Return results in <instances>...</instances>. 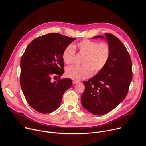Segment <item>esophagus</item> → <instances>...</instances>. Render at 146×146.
Here are the masks:
<instances>
[{
    "instance_id": "obj_1",
    "label": "esophagus",
    "mask_w": 146,
    "mask_h": 146,
    "mask_svg": "<svg viewBox=\"0 0 146 146\" xmlns=\"http://www.w3.org/2000/svg\"><path fill=\"white\" fill-rule=\"evenodd\" d=\"M78 82V81H76V80H73V84H74V85L77 84Z\"/></svg>"
}]
</instances>
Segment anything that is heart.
<instances>
[{
    "instance_id": "b5f03b06",
    "label": "heart",
    "mask_w": 146,
    "mask_h": 146,
    "mask_svg": "<svg viewBox=\"0 0 146 146\" xmlns=\"http://www.w3.org/2000/svg\"><path fill=\"white\" fill-rule=\"evenodd\" d=\"M77 47L79 52L84 55L82 66H71L65 70L66 76L74 80H82L90 77L93 73L103 69L108 63L110 55V48L106 43H100L89 40H84L76 46H68L62 52V58L66 64L73 62L75 50Z\"/></svg>"
}]
</instances>
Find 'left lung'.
I'll list each match as a JSON object with an SVG mask.
<instances>
[{
    "instance_id": "obj_1",
    "label": "left lung",
    "mask_w": 146,
    "mask_h": 146,
    "mask_svg": "<svg viewBox=\"0 0 146 146\" xmlns=\"http://www.w3.org/2000/svg\"><path fill=\"white\" fill-rule=\"evenodd\" d=\"M92 38L106 39L110 48L108 63L95 76L84 81L81 104L92 114L102 115L114 109L125 98L132 79V61L128 52L115 36L105 33Z\"/></svg>"
}]
</instances>
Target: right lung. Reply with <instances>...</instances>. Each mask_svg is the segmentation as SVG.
Returning a JSON list of instances; mask_svg holds the SVG:
<instances>
[{
  "label": "right lung",
  "instance_id": "obj_1",
  "mask_svg": "<svg viewBox=\"0 0 146 146\" xmlns=\"http://www.w3.org/2000/svg\"><path fill=\"white\" fill-rule=\"evenodd\" d=\"M76 38L51 33L35 38L27 47L20 63V85L36 111L47 114L56 110L64 92L72 87L70 78L51 79L52 75L63 74L62 52Z\"/></svg>",
  "mask_w": 146,
  "mask_h": 146
}]
</instances>
